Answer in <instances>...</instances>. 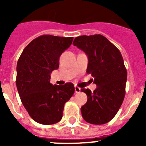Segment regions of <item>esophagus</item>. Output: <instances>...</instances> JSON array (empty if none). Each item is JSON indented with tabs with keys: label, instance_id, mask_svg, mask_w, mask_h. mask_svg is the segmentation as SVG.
<instances>
[{
	"label": "esophagus",
	"instance_id": "obj_1",
	"mask_svg": "<svg viewBox=\"0 0 146 146\" xmlns=\"http://www.w3.org/2000/svg\"><path fill=\"white\" fill-rule=\"evenodd\" d=\"M74 91H75L76 94H78L81 91V88L79 87H77V86H74Z\"/></svg>",
	"mask_w": 146,
	"mask_h": 146
}]
</instances>
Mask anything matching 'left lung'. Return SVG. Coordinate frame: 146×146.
Listing matches in <instances>:
<instances>
[{
  "mask_svg": "<svg viewBox=\"0 0 146 146\" xmlns=\"http://www.w3.org/2000/svg\"><path fill=\"white\" fill-rule=\"evenodd\" d=\"M73 44L87 55L86 72L97 86L94 92L81 89L88 96L87 102L81 107L82 116L89 123L104 124L114 118L124 99L127 72L123 57L102 35L76 37Z\"/></svg>",
  "mask_w": 146,
  "mask_h": 146,
  "instance_id": "1",
  "label": "left lung"
}]
</instances>
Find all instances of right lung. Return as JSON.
<instances>
[{
  "label": "right lung",
  "instance_id": "right-lung-1",
  "mask_svg": "<svg viewBox=\"0 0 146 146\" xmlns=\"http://www.w3.org/2000/svg\"><path fill=\"white\" fill-rule=\"evenodd\" d=\"M73 37L42 35L26 46L17 65L16 84L28 114L41 124L61 120L64 104L74 92V85L50 83V74L59 67V58L70 47Z\"/></svg>",
  "mask_w": 146,
  "mask_h": 146
}]
</instances>
